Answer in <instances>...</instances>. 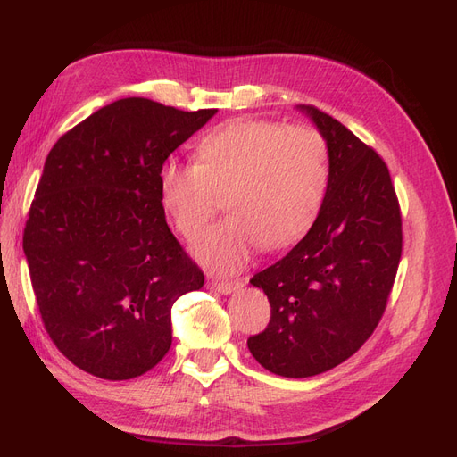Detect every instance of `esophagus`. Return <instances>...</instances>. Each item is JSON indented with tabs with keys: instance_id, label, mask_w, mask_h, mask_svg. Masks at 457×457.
Listing matches in <instances>:
<instances>
[{
	"instance_id": "esophagus-1",
	"label": "esophagus",
	"mask_w": 457,
	"mask_h": 457,
	"mask_svg": "<svg viewBox=\"0 0 457 457\" xmlns=\"http://www.w3.org/2000/svg\"><path fill=\"white\" fill-rule=\"evenodd\" d=\"M210 287L219 294H232L234 289L242 287V282H220V280H210Z\"/></svg>"
}]
</instances>
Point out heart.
<instances>
[{
    "instance_id": "obj_1",
    "label": "heart",
    "mask_w": 457,
    "mask_h": 457,
    "mask_svg": "<svg viewBox=\"0 0 457 457\" xmlns=\"http://www.w3.org/2000/svg\"><path fill=\"white\" fill-rule=\"evenodd\" d=\"M158 181L163 210L188 240L210 223L223 196L228 215L192 252L210 272L234 274L257 244L280 250L312 228L329 185L328 145L311 126L238 118L204 133L195 163L171 160Z\"/></svg>"
}]
</instances>
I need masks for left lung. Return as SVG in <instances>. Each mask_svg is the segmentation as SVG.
<instances>
[{
    "instance_id": "8db88e82",
    "label": "left lung",
    "mask_w": 457,
    "mask_h": 457,
    "mask_svg": "<svg viewBox=\"0 0 457 457\" xmlns=\"http://www.w3.org/2000/svg\"><path fill=\"white\" fill-rule=\"evenodd\" d=\"M297 110L328 145L329 185L305 238L250 280L269 297L270 322L247 339L262 368L295 379L336 368L362 347L403 253L400 207L378 152L322 110Z\"/></svg>"
}]
</instances>
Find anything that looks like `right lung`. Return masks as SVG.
Here are the masks:
<instances>
[{"label": "right lung", "mask_w": 457, "mask_h": 457, "mask_svg": "<svg viewBox=\"0 0 457 457\" xmlns=\"http://www.w3.org/2000/svg\"><path fill=\"white\" fill-rule=\"evenodd\" d=\"M215 114L129 96L49 152L22 247L49 337L91 376L123 381L154 368L171 347L173 303L204 286L165 223L158 177Z\"/></svg>", "instance_id": "add662e5"}]
</instances>
